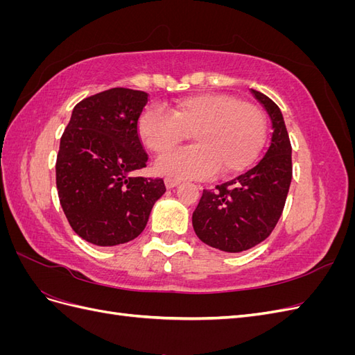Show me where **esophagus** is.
<instances>
[{
  "label": "esophagus",
  "mask_w": 355,
  "mask_h": 355,
  "mask_svg": "<svg viewBox=\"0 0 355 355\" xmlns=\"http://www.w3.org/2000/svg\"><path fill=\"white\" fill-rule=\"evenodd\" d=\"M164 184H166V187L170 189V188H175V187H178V185L180 184V180H179V179H176V178H170V176H167V178L164 179Z\"/></svg>",
  "instance_id": "34e87169"
}]
</instances>
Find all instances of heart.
<instances>
[{"instance_id": "obj_1", "label": "heart", "mask_w": 355, "mask_h": 355, "mask_svg": "<svg viewBox=\"0 0 355 355\" xmlns=\"http://www.w3.org/2000/svg\"><path fill=\"white\" fill-rule=\"evenodd\" d=\"M170 112L151 105L137 118V135L154 154L178 146L192 132L197 146L158 158L155 168L173 178L231 176L261 153L266 125L259 108L225 93H197L176 101Z\"/></svg>"}]
</instances>
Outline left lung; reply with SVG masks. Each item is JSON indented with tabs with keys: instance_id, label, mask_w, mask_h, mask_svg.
Listing matches in <instances>:
<instances>
[{
	"instance_id": "obj_1",
	"label": "left lung",
	"mask_w": 355,
	"mask_h": 355,
	"mask_svg": "<svg viewBox=\"0 0 355 355\" xmlns=\"http://www.w3.org/2000/svg\"><path fill=\"white\" fill-rule=\"evenodd\" d=\"M272 123L271 145L253 168L214 189H204L192 213L197 237L230 253L262 243L280 219L292 182V145L280 108L253 90Z\"/></svg>"
}]
</instances>
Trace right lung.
Returning a JSON list of instances; mask_svg holds the SVG:
<instances>
[{"label":"right lung","mask_w":355,"mask_h":355,"mask_svg":"<svg viewBox=\"0 0 355 355\" xmlns=\"http://www.w3.org/2000/svg\"><path fill=\"white\" fill-rule=\"evenodd\" d=\"M148 93L115 87L75 105L60 137L56 187L71 228L96 245L135 240L164 194L159 178L132 176L146 167L137 118Z\"/></svg>","instance_id":"1"}]
</instances>
